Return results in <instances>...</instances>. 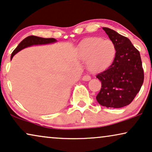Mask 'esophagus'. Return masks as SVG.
<instances>
[{
  "label": "esophagus",
  "mask_w": 152,
  "mask_h": 152,
  "mask_svg": "<svg viewBox=\"0 0 152 152\" xmlns=\"http://www.w3.org/2000/svg\"><path fill=\"white\" fill-rule=\"evenodd\" d=\"M91 80V77L89 75H86V76H84L83 77V80H84V81H89V80Z\"/></svg>",
  "instance_id": "obj_1"
}]
</instances>
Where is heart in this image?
Here are the masks:
<instances>
[{
  "label": "heart",
  "mask_w": 152,
  "mask_h": 152,
  "mask_svg": "<svg viewBox=\"0 0 152 152\" xmlns=\"http://www.w3.org/2000/svg\"><path fill=\"white\" fill-rule=\"evenodd\" d=\"M78 54L80 59L86 61L89 71L96 72L110 65L116 55V47L110 39L90 37L79 44Z\"/></svg>",
  "instance_id": "b5f03b06"
}]
</instances>
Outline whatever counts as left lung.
Listing matches in <instances>:
<instances>
[{"instance_id": "1", "label": "left lung", "mask_w": 152, "mask_h": 152, "mask_svg": "<svg viewBox=\"0 0 152 152\" xmlns=\"http://www.w3.org/2000/svg\"><path fill=\"white\" fill-rule=\"evenodd\" d=\"M116 47L113 63L96 75L102 88L96 97L107 108H120L130 104L144 81V72L140 52L128 38L108 28H103Z\"/></svg>"}]
</instances>
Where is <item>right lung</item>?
<instances>
[{
    "instance_id": "add662e5",
    "label": "right lung",
    "mask_w": 152,
    "mask_h": 152,
    "mask_svg": "<svg viewBox=\"0 0 152 152\" xmlns=\"http://www.w3.org/2000/svg\"><path fill=\"white\" fill-rule=\"evenodd\" d=\"M57 42V40L54 38H43L37 37V36H28L25 38L23 40L20 42L17 47L14 50L11 55V60L12 59L13 56L21 50L23 48L29 47V46L33 45H42V44H47L50 43H54V42Z\"/></svg>"
}]
</instances>
